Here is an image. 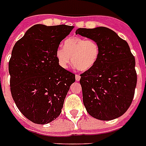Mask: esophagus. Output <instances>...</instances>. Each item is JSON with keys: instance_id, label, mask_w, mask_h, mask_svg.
Wrapping results in <instances>:
<instances>
[{"instance_id": "esophagus-1", "label": "esophagus", "mask_w": 146, "mask_h": 146, "mask_svg": "<svg viewBox=\"0 0 146 146\" xmlns=\"http://www.w3.org/2000/svg\"><path fill=\"white\" fill-rule=\"evenodd\" d=\"M80 78H81L80 75H75V79H76V81H79V80H80Z\"/></svg>"}]
</instances>
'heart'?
Instances as JSON below:
<instances>
[{"mask_svg":"<svg viewBox=\"0 0 146 146\" xmlns=\"http://www.w3.org/2000/svg\"><path fill=\"white\" fill-rule=\"evenodd\" d=\"M64 47L57 48L55 53L63 68H68L72 61L78 70L88 71L97 64L101 53L99 43L93 39L72 37L65 40Z\"/></svg>","mask_w":146,"mask_h":146,"instance_id":"b5f03b06","label":"heart"}]
</instances>
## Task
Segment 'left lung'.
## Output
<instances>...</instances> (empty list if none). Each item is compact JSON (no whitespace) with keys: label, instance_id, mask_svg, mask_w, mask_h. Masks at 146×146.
Listing matches in <instances>:
<instances>
[{"label":"left lung","instance_id":"left-lung-1","mask_svg":"<svg viewBox=\"0 0 146 146\" xmlns=\"http://www.w3.org/2000/svg\"><path fill=\"white\" fill-rule=\"evenodd\" d=\"M75 34L95 40L101 47L97 64L80 75L86 111L100 120L119 117L131 104L137 84L135 59L127 42L104 27L78 28Z\"/></svg>","mask_w":146,"mask_h":146}]
</instances>
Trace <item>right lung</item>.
Listing matches in <instances>:
<instances>
[{
    "label": "right lung",
    "instance_id": "right-lung-1",
    "mask_svg": "<svg viewBox=\"0 0 146 146\" xmlns=\"http://www.w3.org/2000/svg\"><path fill=\"white\" fill-rule=\"evenodd\" d=\"M73 26L36 24L12 48L9 63L10 89L15 104L25 117L46 124L58 117L75 74L61 68L56 50Z\"/></svg>",
    "mask_w": 146,
    "mask_h": 146
}]
</instances>
